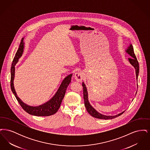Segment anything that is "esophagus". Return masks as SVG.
<instances>
[{
    "instance_id": "obj_1",
    "label": "esophagus",
    "mask_w": 150,
    "mask_h": 150,
    "mask_svg": "<svg viewBox=\"0 0 150 150\" xmlns=\"http://www.w3.org/2000/svg\"><path fill=\"white\" fill-rule=\"evenodd\" d=\"M75 80L81 82L83 79V73L81 71H78L75 74Z\"/></svg>"
}]
</instances>
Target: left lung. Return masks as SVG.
<instances>
[{
	"label": "left lung",
	"mask_w": 150,
	"mask_h": 150,
	"mask_svg": "<svg viewBox=\"0 0 150 150\" xmlns=\"http://www.w3.org/2000/svg\"><path fill=\"white\" fill-rule=\"evenodd\" d=\"M126 52L132 57L131 58H129V61L131 64L134 67V69H136V78L137 79L138 76V74H139V63H138V62L137 61V59L136 58V55H135L134 52L133 47L132 44L130 45V46L128 48ZM82 86L83 87V96H84V105H85V107H86V109L88 112L92 116H93L94 117H96V118H97V119L107 120V119H114L116 117H118V116H120L124 112V111L120 114L116 115L115 116H106V115H103L100 114L89 103V100H88L87 89H86V85L84 84V83H82Z\"/></svg>",
	"instance_id": "left-lung-1"
}]
</instances>
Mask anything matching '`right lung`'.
I'll return each instance as SVG.
<instances>
[{
  "mask_svg": "<svg viewBox=\"0 0 150 150\" xmlns=\"http://www.w3.org/2000/svg\"><path fill=\"white\" fill-rule=\"evenodd\" d=\"M24 43L23 42V39H22L20 47L17 51L16 55L13 60L12 64V66L11 69V88L13 93L14 94L16 99L22 108L28 114L37 116H48L56 113L61 106V102L64 97L66 91L67 86L71 82V76L72 74H70L66 76L63 81L62 82L59 89L53 98L48 101L47 102L44 103L43 105H40L36 107L30 106L25 103H24L21 100H20L17 96L16 92L14 89L13 86V80L14 78V70H15V65L18 61V59L21 57L23 52Z\"/></svg>",
  "mask_w": 150,
  "mask_h": 150,
  "instance_id": "1",
  "label": "right lung"
}]
</instances>
